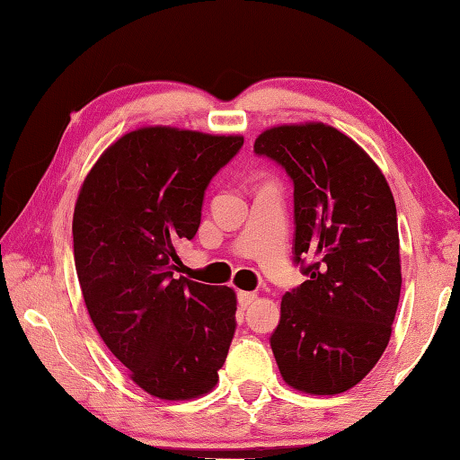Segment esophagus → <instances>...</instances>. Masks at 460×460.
I'll return each mask as SVG.
<instances>
[{"label": "esophagus", "instance_id": "1", "mask_svg": "<svg viewBox=\"0 0 460 460\" xmlns=\"http://www.w3.org/2000/svg\"><path fill=\"white\" fill-rule=\"evenodd\" d=\"M237 298H239V306L241 308H247L251 302H255L257 300V292H247V290H239V295H237Z\"/></svg>", "mask_w": 460, "mask_h": 460}]
</instances>
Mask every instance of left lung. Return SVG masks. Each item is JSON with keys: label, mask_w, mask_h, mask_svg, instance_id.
<instances>
[{"label": "left lung", "mask_w": 460, "mask_h": 460, "mask_svg": "<svg viewBox=\"0 0 460 460\" xmlns=\"http://www.w3.org/2000/svg\"><path fill=\"white\" fill-rule=\"evenodd\" d=\"M255 152L295 183V261L308 280L280 300L270 348L287 385L336 395L384 354L402 292L394 193L367 152L324 122L261 132Z\"/></svg>", "instance_id": "obj_1"}]
</instances>
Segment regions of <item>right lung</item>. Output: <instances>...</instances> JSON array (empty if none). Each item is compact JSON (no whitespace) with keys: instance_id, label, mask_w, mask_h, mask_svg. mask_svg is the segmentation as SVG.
<instances>
[{"instance_id":"add662e5","label":"right lung","mask_w":460,"mask_h":460,"mask_svg":"<svg viewBox=\"0 0 460 460\" xmlns=\"http://www.w3.org/2000/svg\"><path fill=\"white\" fill-rule=\"evenodd\" d=\"M243 136L144 126L106 148L73 215V251L86 310L136 385L188 402L217 385L235 334L237 295L185 277L203 193Z\"/></svg>"}]
</instances>
